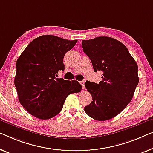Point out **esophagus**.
Here are the masks:
<instances>
[{
    "label": "esophagus",
    "mask_w": 153,
    "mask_h": 153,
    "mask_svg": "<svg viewBox=\"0 0 153 153\" xmlns=\"http://www.w3.org/2000/svg\"><path fill=\"white\" fill-rule=\"evenodd\" d=\"M84 82H85V81H84V80L79 82V83H80V84L82 85V87L83 89H84V88H85V86H84Z\"/></svg>",
    "instance_id": "esophagus-1"
}]
</instances>
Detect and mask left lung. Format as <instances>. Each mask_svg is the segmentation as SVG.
I'll return each mask as SVG.
<instances>
[{
	"mask_svg": "<svg viewBox=\"0 0 153 153\" xmlns=\"http://www.w3.org/2000/svg\"><path fill=\"white\" fill-rule=\"evenodd\" d=\"M82 46L94 71L103 72L99 84L85 82L93 101L84 107V111L97 121L112 119L133 98L139 82L137 65L126 46L112 38L100 36L84 40Z\"/></svg>",
	"mask_w": 153,
	"mask_h": 153,
	"instance_id": "1",
	"label": "left lung"
}]
</instances>
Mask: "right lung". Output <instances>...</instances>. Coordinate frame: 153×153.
Listing matches in <instances>:
<instances>
[{"label": "right lung", "instance_id": "right-lung-1", "mask_svg": "<svg viewBox=\"0 0 153 153\" xmlns=\"http://www.w3.org/2000/svg\"><path fill=\"white\" fill-rule=\"evenodd\" d=\"M77 42L41 36L29 43L18 58L14 84L18 100L34 117L40 120L55 117L68 95L80 92L82 86L77 81L56 77L59 71L65 69V53Z\"/></svg>", "mask_w": 153, "mask_h": 153}]
</instances>
